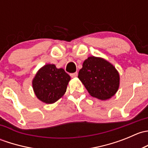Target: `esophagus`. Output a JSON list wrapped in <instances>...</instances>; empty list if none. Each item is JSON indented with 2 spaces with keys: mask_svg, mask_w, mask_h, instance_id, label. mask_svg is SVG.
<instances>
[{
  "mask_svg": "<svg viewBox=\"0 0 148 148\" xmlns=\"http://www.w3.org/2000/svg\"><path fill=\"white\" fill-rule=\"evenodd\" d=\"M77 75H78V73L77 72L71 73V74H70V76H71V77H72V78H75V77H77Z\"/></svg>",
  "mask_w": 148,
  "mask_h": 148,
  "instance_id": "esophagus-1",
  "label": "esophagus"
}]
</instances>
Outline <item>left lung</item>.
Wrapping results in <instances>:
<instances>
[{"instance_id": "left-lung-1", "label": "left lung", "mask_w": 148, "mask_h": 148, "mask_svg": "<svg viewBox=\"0 0 148 148\" xmlns=\"http://www.w3.org/2000/svg\"><path fill=\"white\" fill-rule=\"evenodd\" d=\"M78 78L91 96L107 100L120 86V74L111 63L100 57L89 56L84 62Z\"/></svg>"}]
</instances>
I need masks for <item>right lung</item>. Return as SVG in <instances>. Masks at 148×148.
Here are the masks:
<instances>
[{"label":"right lung","mask_w":148,"mask_h":148,"mask_svg":"<svg viewBox=\"0 0 148 148\" xmlns=\"http://www.w3.org/2000/svg\"><path fill=\"white\" fill-rule=\"evenodd\" d=\"M70 79V76L63 69H57L54 64H46L34 77L33 89L39 100L53 104L64 96Z\"/></svg>","instance_id":"add662e5"}]
</instances>
